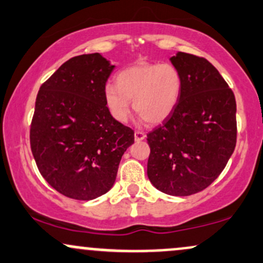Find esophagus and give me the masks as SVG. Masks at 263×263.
Masks as SVG:
<instances>
[{
  "label": "esophagus",
  "instance_id": "1",
  "mask_svg": "<svg viewBox=\"0 0 263 263\" xmlns=\"http://www.w3.org/2000/svg\"><path fill=\"white\" fill-rule=\"evenodd\" d=\"M146 138V134L142 131H135V140L136 141H142Z\"/></svg>",
  "mask_w": 263,
  "mask_h": 263
}]
</instances>
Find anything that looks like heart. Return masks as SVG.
Returning <instances> with one entry per match:
<instances>
[{
    "label": "heart",
    "instance_id": "1",
    "mask_svg": "<svg viewBox=\"0 0 263 263\" xmlns=\"http://www.w3.org/2000/svg\"><path fill=\"white\" fill-rule=\"evenodd\" d=\"M182 75L171 63H138L116 75V85L107 84L104 96L111 116L126 122L134 108L146 121L159 123L172 114L179 100Z\"/></svg>",
    "mask_w": 263,
    "mask_h": 263
}]
</instances>
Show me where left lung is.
<instances>
[{
    "instance_id": "1",
    "label": "left lung",
    "mask_w": 263,
    "mask_h": 263,
    "mask_svg": "<svg viewBox=\"0 0 263 263\" xmlns=\"http://www.w3.org/2000/svg\"><path fill=\"white\" fill-rule=\"evenodd\" d=\"M182 75L179 100L147 135V176L173 197L201 192L220 176L236 146V101L218 69L201 57L171 58Z\"/></svg>"
}]
</instances>
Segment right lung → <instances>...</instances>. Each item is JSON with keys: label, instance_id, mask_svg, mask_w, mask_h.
Wrapping results in <instances>:
<instances>
[{"label": "right lung", "instance_id": "1", "mask_svg": "<svg viewBox=\"0 0 263 263\" xmlns=\"http://www.w3.org/2000/svg\"><path fill=\"white\" fill-rule=\"evenodd\" d=\"M101 54L65 62L42 84L31 123V149L57 192L91 200L112 188L135 132L111 116L104 90L114 70Z\"/></svg>", "mask_w": 263, "mask_h": 263}]
</instances>
